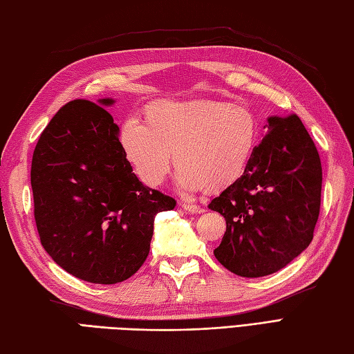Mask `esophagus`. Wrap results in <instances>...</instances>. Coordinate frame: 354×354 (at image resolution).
<instances>
[{
    "label": "esophagus",
    "mask_w": 354,
    "mask_h": 354,
    "mask_svg": "<svg viewBox=\"0 0 354 354\" xmlns=\"http://www.w3.org/2000/svg\"><path fill=\"white\" fill-rule=\"evenodd\" d=\"M182 209L186 210L187 213H203L204 212L201 205L192 204V203H182Z\"/></svg>",
    "instance_id": "esophagus-1"
}]
</instances>
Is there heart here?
Listing matches in <instances>:
<instances>
[{
  "mask_svg": "<svg viewBox=\"0 0 354 354\" xmlns=\"http://www.w3.org/2000/svg\"><path fill=\"white\" fill-rule=\"evenodd\" d=\"M145 122L127 118L120 142L149 186L165 180L176 154L180 186L218 194L242 178L260 142L255 112L223 100L158 102L145 111Z\"/></svg>",
  "mask_w": 354,
  "mask_h": 354,
  "instance_id": "obj_1",
  "label": "heart"
}]
</instances>
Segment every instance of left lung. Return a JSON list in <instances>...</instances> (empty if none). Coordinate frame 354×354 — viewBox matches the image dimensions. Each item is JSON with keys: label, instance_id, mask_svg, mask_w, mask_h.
Returning <instances> with one entry per match:
<instances>
[{"label": "left lung", "instance_id": "obj_1", "mask_svg": "<svg viewBox=\"0 0 354 354\" xmlns=\"http://www.w3.org/2000/svg\"><path fill=\"white\" fill-rule=\"evenodd\" d=\"M242 178L209 209L227 221L214 257L230 272L260 278L281 270L313 242L322 203V162L296 114L270 117Z\"/></svg>", "mask_w": 354, "mask_h": 354}]
</instances>
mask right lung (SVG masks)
<instances>
[{"mask_svg":"<svg viewBox=\"0 0 354 354\" xmlns=\"http://www.w3.org/2000/svg\"><path fill=\"white\" fill-rule=\"evenodd\" d=\"M76 99L41 132L31 163L40 243L66 272L93 283L131 278L150 252L154 218L176 200L132 172L106 109Z\"/></svg>","mask_w":354,"mask_h":354,"instance_id":"1","label":"right lung"}]
</instances>
